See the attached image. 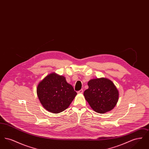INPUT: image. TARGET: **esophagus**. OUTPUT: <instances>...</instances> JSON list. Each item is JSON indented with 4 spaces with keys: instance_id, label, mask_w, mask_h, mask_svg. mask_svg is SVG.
Wrapping results in <instances>:
<instances>
[{
    "instance_id": "obj_1",
    "label": "esophagus",
    "mask_w": 149,
    "mask_h": 149,
    "mask_svg": "<svg viewBox=\"0 0 149 149\" xmlns=\"http://www.w3.org/2000/svg\"><path fill=\"white\" fill-rule=\"evenodd\" d=\"M83 93V89H80L78 92V94H82Z\"/></svg>"
}]
</instances>
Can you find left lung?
Segmentation results:
<instances>
[{
	"mask_svg": "<svg viewBox=\"0 0 149 149\" xmlns=\"http://www.w3.org/2000/svg\"><path fill=\"white\" fill-rule=\"evenodd\" d=\"M84 92L85 98L93 109L104 113L112 110L118 100V91L112 81L106 78L94 79L88 83Z\"/></svg>",
	"mask_w": 149,
	"mask_h": 149,
	"instance_id": "8db88e82",
	"label": "left lung"
}]
</instances>
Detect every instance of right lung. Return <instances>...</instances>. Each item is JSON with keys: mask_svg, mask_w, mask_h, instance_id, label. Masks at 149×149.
<instances>
[{"mask_svg": "<svg viewBox=\"0 0 149 149\" xmlns=\"http://www.w3.org/2000/svg\"><path fill=\"white\" fill-rule=\"evenodd\" d=\"M37 94L43 107L55 113L65 110L77 94L65 78L55 73L50 74L39 83Z\"/></svg>", "mask_w": 149, "mask_h": 149, "instance_id": "obj_1", "label": "right lung"}]
</instances>
